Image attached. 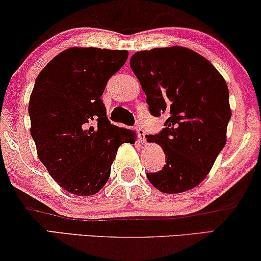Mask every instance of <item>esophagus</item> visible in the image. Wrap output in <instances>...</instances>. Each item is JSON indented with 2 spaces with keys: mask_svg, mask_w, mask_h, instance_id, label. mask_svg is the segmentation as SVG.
I'll use <instances>...</instances> for the list:
<instances>
[{
  "mask_svg": "<svg viewBox=\"0 0 261 261\" xmlns=\"http://www.w3.org/2000/svg\"><path fill=\"white\" fill-rule=\"evenodd\" d=\"M136 129H137V136H138L139 142H141L142 144H145L146 138H145V131H144V129H143V127H141V126H137V127H136Z\"/></svg>",
  "mask_w": 261,
  "mask_h": 261,
  "instance_id": "esophagus-1",
  "label": "esophagus"
}]
</instances>
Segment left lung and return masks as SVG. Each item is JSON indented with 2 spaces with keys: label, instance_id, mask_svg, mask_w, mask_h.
I'll return each instance as SVG.
<instances>
[{
  "label": "left lung",
  "instance_id": "8db88e82",
  "mask_svg": "<svg viewBox=\"0 0 261 261\" xmlns=\"http://www.w3.org/2000/svg\"><path fill=\"white\" fill-rule=\"evenodd\" d=\"M130 67L141 83L152 116H168L159 135L146 136L166 153V166L146 177L160 192L195 188L226 144L229 92L207 59L186 47L135 53Z\"/></svg>",
  "mask_w": 261,
  "mask_h": 261
}]
</instances>
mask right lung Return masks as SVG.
I'll list each match as a JSON object with an SVG mask.
<instances>
[{
    "label": "right lung",
    "instance_id": "right-lung-1",
    "mask_svg": "<svg viewBox=\"0 0 261 261\" xmlns=\"http://www.w3.org/2000/svg\"><path fill=\"white\" fill-rule=\"evenodd\" d=\"M129 53L72 47L40 72L31 94V135L39 160L66 192L97 194L108 182L117 150L134 131L110 123L100 97ZM97 124L93 127V122Z\"/></svg>",
    "mask_w": 261,
    "mask_h": 261
}]
</instances>
